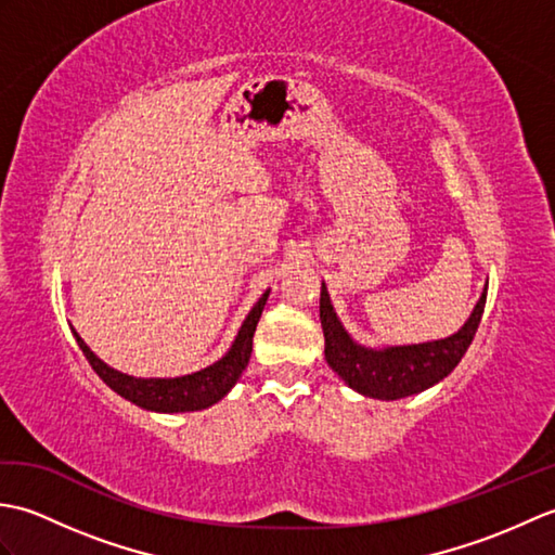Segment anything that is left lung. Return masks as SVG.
<instances>
[{"instance_id": "8db88e82", "label": "left lung", "mask_w": 555, "mask_h": 555, "mask_svg": "<svg viewBox=\"0 0 555 555\" xmlns=\"http://www.w3.org/2000/svg\"><path fill=\"white\" fill-rule=\"evenodd\" d=\"M485 302L487 288L477 300L469 320L448 338L427 340V344L415 346L367 348L352 340L344 324H340L332 298H328V291L322 284L320 320L324 332L326 362L352 391L362 396L398 400L422 393L446 379L457 367V362L463 360L477 334L481 314H485Z\"/></svg>"}]
</instances>
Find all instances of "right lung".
<instances>
[{
	"label": "right lung",
	"mask_w": 555,
	"mask_h": 555,
	"mask_svg": "<svg viewBox=\"0 0 555 555\" xmlns=\"http://www.w3.org/2000/svg\"><path fill=\"white\" fill-rule=\"evenodd\" d=\"M267 298H269V291L255 302L250 314L245 317L241 332L235 336L227 356L217 360L215 364H209L205 370L185 374V376H176V379H138V376L116 372L107 362H102L76 332L74 336H76L78 348L82 350V356L88 358L90 367L98 372L100 379L107 384L112 391H116L126 400H131V403H135L138 408L152 410V412L205 410L209 405L219 403V400L235 386V382L241 379L243 370L247 367V360H250L253 336H255L259 317H262Z\"/></svg>",
	"instance_id": "add662e5"
}]
</instances>
